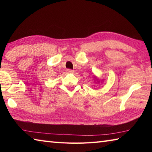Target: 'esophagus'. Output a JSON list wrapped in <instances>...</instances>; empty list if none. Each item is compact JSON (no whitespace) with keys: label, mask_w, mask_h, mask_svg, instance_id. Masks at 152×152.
I'll return each instance as SVG.
<instances>
[{"label":"esophagus","mask_w":152,"mask_h":152,"mask_svg":"<svg viewBox=\"0 0 152 152\" xmlns=\"http://www.w3.org/2000/svg\"><path fill=\"white\" fill-rule=\"evenodd\" d=\"M66 72L69 74H73L74 72V70H70V69H66Z\"/></svg>","instance_id":"esophagus-1"}]
</instances>
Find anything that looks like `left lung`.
<instances>
[{
  "label": "left lung",
  "mask_w": 152,
  "mask_h": 152,
  "mask_svg": "<svg viewBox=\"0 0 152 152\" xmlns=\"http://www.w3.org/2000/svg\"><path fill=\"white\" fill-rule=\"evenodd\" d=\"M94 80H95V82H97L98 83H101V82H100V80H99V79L97 78V77H96V76H94ZM101 83L102 82V81H103V80H101Z\"/></svg>",
  "instance_id": "8db88e82"
}]
</instances>
